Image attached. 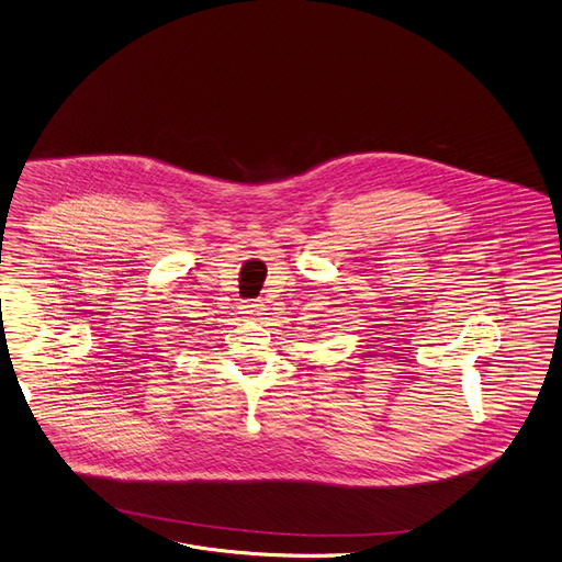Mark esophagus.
Instances as JSON below:
<instances>
[{"mask_svg": "<svg viewBox=\"0 0 562 562\" xmlns=\"http://www.w3.org/2000/svg\"><path fill=\"white\" fill-rule=\"evenodd\" d=\"M265 304L262 302H254V300H249V302H245V304H240V313L245 315V317H254V319H258V317H262L265 315Z\"/></svg>", "mask_w": 562, "mask_h": 562, "instance_id": "esophagus-1", "label": "esophagus"}]
</instances>
